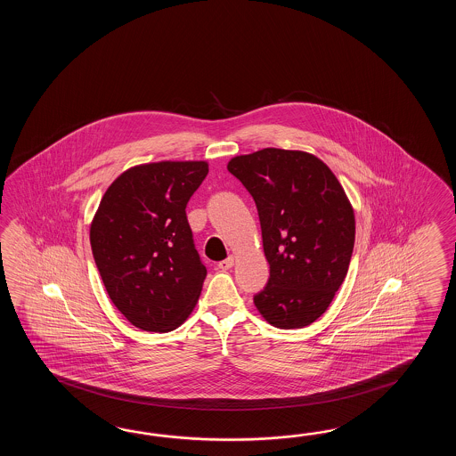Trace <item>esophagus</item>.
Masks as SVG:
<instances>
[{
  "mask_svg": "<svg viewBox=\"0 0 456 456\" xmlns=\"http://www.w3.org/2000/svg\"><path fill=\"white\" fill-rule=\"evenodd\" d=\"M232 265H234V257H232V256L226 257L224 261L218 262V269H220V271H230Z\"/></svg>",
  "mask_w": 456,
  "mask_h": 456,
  "instance_id": "obj_1",
  "label": "esophagus"
}]
</instances>
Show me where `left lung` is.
<instances>
[{
    "mask_svg": "<svg viewBox=\"0 0 456 456\" xmlns=\"http://www.w3.org/2000/svg\"><path fill=\"white\" fill-rule=\"evenodd\" d=\"M226 167L256 202L271 267L256 308L281 330L310 326L349 271L355 241L349 197L330 167L306 151L264 148L234 156Z\"/></svg>",
    "mask_w": 456,
    "mask_h": 456,
    "instance_id": "1",
    "label": "left lung"
}]
</instances>
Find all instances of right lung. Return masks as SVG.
Segmentation results:
<instances>
[{
	"mask_svg": "<svg viewBox=\"0 0 456 456\" xmlns=\"http://www.w3.org/2000/svg\"><path fill=\"white\" fill-rule=\"evenodd\" d=\"M207 175V161L134 166L97 207L89 230L93 256L110 300L138 330H175L199 301L207 269L185 205Z\"/></svg>",
	"mask_w": 456,
	"mask_h": 456,
	"instance_id": "right-lung-1",
	"label": "right lung"
}]
</instances>
